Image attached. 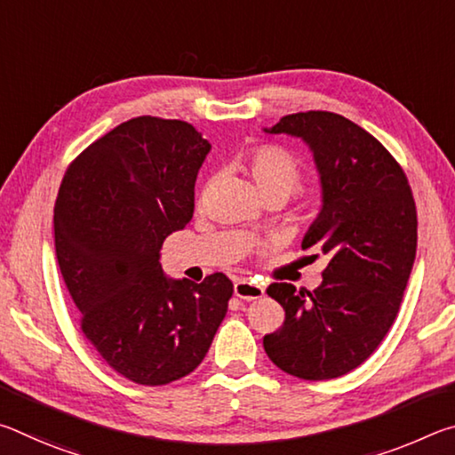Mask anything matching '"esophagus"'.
I'll list each match as a JSON object with an SVG mask.
<instances>
[{"label": "esophagus", "mask_w": 455, "mask_h": 455, "mask_svg": "<svg viewBox=\"0 0 455 455\" xmlns=\"http://www.w3.org/2000/svg\"><path fill=\"white\" fill-rule=\"evenodd\" d=\"M235 295L238 299H244V301H252V299H260L265 295L263 284L249 279H238L235 283Z\"/></svg>", "instance_id": "obj_1"}]
</instances>
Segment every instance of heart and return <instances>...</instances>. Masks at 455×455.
Here are the masks:
<instances>
[{
  "label": "heart",
  "mask_w": 455,
  "mask_h": 455,
  "mask_svg": "<svg viewBox=\"0 0 455 455\" xmlns=\"http://www.w3.org/2000/svg\"><path fill=\"white\" fill-rule=\"evenodd\" d=\"M241 166L255 180L260 196L279 195L287 200L303 184V168L289 150L263 144L241 156Z\"/></svg>",
  "instance_id": "b5f03b06"
}]
</instances>
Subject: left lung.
<instances>
[{
	"instance_id": "left-lung-1",
	"label": "left lung",
	"mask_w": 455,
	"mask_h": 455,
	"mask_svg": "<svg viewBox=\"0 0 455 455\" xmlns=\"http://www.w3.org/2000/svg\"><path fill=\"white\" fill-rule=\"evenodd\" d=\"M265 132L301 138L313 152L323 204L301 246L327 267L313 292L268 284L284 321L263 347L284 373L333 379L363 363L397 317L418 249L413 195L383 144L339 114H289Z\"/></svg>"
}]
</instances>
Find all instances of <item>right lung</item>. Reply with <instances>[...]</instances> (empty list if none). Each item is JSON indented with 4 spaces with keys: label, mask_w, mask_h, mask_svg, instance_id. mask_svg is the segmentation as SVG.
I'll list each match as a JSON object with an SVG mask.
<instances>
[{
    "label": "right lung",
    "mask_w": 455,
    "mask_h": 455,
    "mask_svg": "<svg viewBox=\"0 0 455 455\" xmlns=\"http://www.w3.org/2000/svg\"><path fill=\"white\" fill-rule=\"evenodd\" d=\"M209 140L182 120L138 116L68 166L53 206L61 276L88 341L114 371L166 385L200 365L233 283L168 279L160 249L195 212Z\"/></svg>",
    "instance_id": "obj_1"
}]
</instances>
